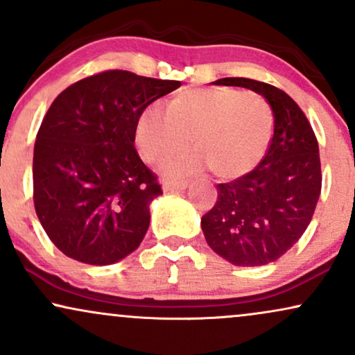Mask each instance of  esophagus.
<instances>
[{"mask_svg":"<svg viewBox=\"0 0 355 355\" xmlns=\"http://www.w3.org/2000/svg\"><path fill=\"white\" fill-rule=\"evenodd\" d=\"M189 187V182H170L166 180L164 183V191H173V190H185Z\"/></svg>","mask_w":355,"mask_h":355,"instance_id":"1","label":"esophagus"}]
</instances>
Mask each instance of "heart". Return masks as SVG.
Masks as SVG:
<instances>
[{
  "mask_svg": "<svg viewBox=\"0 0 355 355\" xmlns=\"http://www.w3.org/2000/svg\"><path fill=\"white\" fill-rule=\"evenodd\" d=\"M275 117L268 101L256 92L233 87L185 89L166 105L152 104L140 114L135 142L148 162L195 153L164 166L166 177L210 168L215 177L233 180L250 173L270 148Z\"/></svg>",
  "mask_w": 355,
  "mask_h": 355,
  "instance_id": "heart-1",
  "label": "heart"
}]
</instances>
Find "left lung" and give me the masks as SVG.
<instances>
[{
	"instance_id": "1",
	"label": "left lung",
	"mask_w": 355,
	"mask_h": 355,
	"mask_svg": "<svg viewBox=\"0 0 355 355\" xmlns=\"http://www.w3.org/2000/svg\"><path fill=\"white\" fill-rule=\"evenodd\" d=\"M213 84L251 89L275 117L264 159L250 173L218 183L215 207L202 216L216 254L234 266H264L291 250L313 218L322 185L318 139L300 105L275 85L246 78Z\"/></svg>"
}]
</instances>
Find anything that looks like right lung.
<instances>
[{"instance_id":"1","label":"right lung","mask_w":355,"mask_h":355,"mask_svg":"<svg viewBox=\"0 0 355 355\" xmlns=\"http://www.w3.org/2000/svg\"><path fill=\"white\" fill-rule=\"evenodd\" d=\"M180 85L112 69L78 80L51 104L34 144L33 198L64 254L107 266L142 243L162 187L134 147L137 121Z\"/></svg>"}]
</instances>
